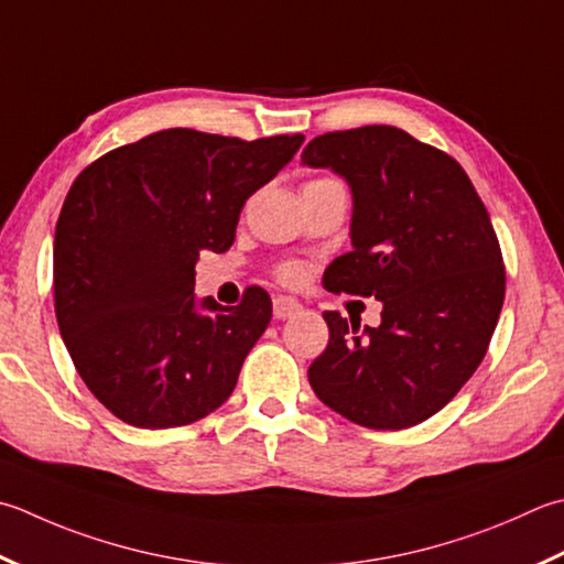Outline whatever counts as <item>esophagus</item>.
I'll return each instance as SVG.
<instances>
[{
	"mask_svg": "<svg viewBox=\"0 0 564 564\" xmlns=\"http://www.w3.org/2000/svg\"><path fill=\"white\" fill-rule=\"evenodd\" d=\"M297 311H301V303L293 301V297H285V295L273 297V317L275 319H289Z\"/></svg>",
	"mask_w": 564,
	"mask_h": 564,
	"instance_id": "esophagus-1",
	"label": "esophagus"
}]
</instances>
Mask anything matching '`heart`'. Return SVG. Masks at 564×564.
<instances>
[{"label": "heart", "mask_w": 564, "mask_h": 564, "mask_svg": "<svg viewBox=\"0 0 564 564\" xmlns=\"http://www.w3.org/2000/svg\"><path fill=\"white\" fill-rule=\"evenodd\" d=\"M283 275H285V279H293V275H295V269H285V273H283Z\"/></svg>", "instance_id": "heart-1"}]
</instances>
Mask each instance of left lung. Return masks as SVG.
Here are the masks:
<instances>
[{"label":"left lung","mask_w":564,"mask_h":564,"mask_svg":"<svg viewBox=\"0 0 564 564\" xmlns=\"http://www.w3.org/2000/svg\"><path fill=\"white\" fill-rule=\"evenodd\" d=\"M301 159L341 175L355 200L351 251L323 283L383 305L364 329L325 313L313 391L364 427L423 423L477 371L499 323L506 269L487 207L455 159L395 127L329 131Z\"/></svg>","instance_id":"left-lung-1"}]
</instances>
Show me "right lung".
<instances>
[{
	"instance_id": "right-lung-1",
	"label": "right lung",
	"mask_w": 564,
	"mask_h": 564,
	"mask_svg": "<svg viewBox=\"0 0 564 564\" xmlns=\"http://www.w3.org/2000/svg\"><path fill=\"white\" fill-rule=\"evenodd\" d=\"M303 141L165 129L70 185L53 241L55 317L80 379L119 421L191 425L235 391L271 297L253 285L235 307L197 301L195 263L231 247L241 207Z\"/></svg>"
}]
</instances>
